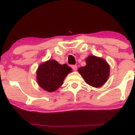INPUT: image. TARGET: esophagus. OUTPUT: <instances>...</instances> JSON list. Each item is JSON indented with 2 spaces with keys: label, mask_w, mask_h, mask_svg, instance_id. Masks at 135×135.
<instances>
[{
  "label": "esophagus",
  "mask_w": 135,
  "mask_h": 135,
  "mask_svg": "<svg viewBox=\"0 0 135 135\" xmlns=\"http://www.w3.org/2000/svg\"><path fill=\"white\" fill-rule=\"evenodd\" d=\"M71 68H72L73 70L76 71V69H77V66H76V65H73L71 66Z\"/></svg>",
  "instance_id": "esophagus-1"
}]
</instances>
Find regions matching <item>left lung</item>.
Instances as JSON below:
<instances>
[{
  "instance_id": "left-lung-1",
  "label": "left lung",
  "mask_w": 135,
  "mask_h": 135,
  "mask_svg": "<svg viewBox=\"0 0 135 135\" xmlns=\"http://www.w3.org/2000/svg\"><path fill=\"white\" fill-rule=\"evenodd\" d=\"M86 65L78 69V71L86 83L93 87H100L107 81L110 74V66L101 58L89 56Z\"/></svg>"
}]
</instances>
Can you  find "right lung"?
I'll use <instances>...</instances> for the list:
<instances>
[{
	"label": "right lung",
	"instance_id": "right-lung-1",
	"mask_svg": "<svg viewBox=\"0 0 135 135\" xmlns=\"http://www.w3.org/2000/svg\"><path fill=\"white\" fill-rule=\"evenodd\" d=\"M71 68L67 64L60 65L54 60H50L39 66L37 71V81L41 88L49 92L58 89L62 85Z\"/></svg>",
	"mask_w": 135,
	"mask_h": 135
}]
</instances>
